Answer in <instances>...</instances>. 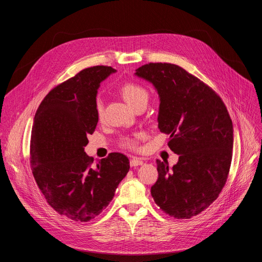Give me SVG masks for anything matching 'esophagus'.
<instances>
[{
    "mask_svg": "<svg viewBox=\"0 0 262 262\" xmlns=\"http://www.w3.org/2000/svg\"><path fill=\"white\" fill-rule=\"evenodd\" d=\"M129 163H130V167H138V166H141V164L143 163V161H142V159H140V158L134 157V158L130 159Z\"/></svg>",
    "mask_w": 262,
    "mask_h": 262,
    "instance_id": "1",
    "label": "esophagus"
}]
</instances>
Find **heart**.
I'll return each instance as SVG.
<instances>
[{
  "mask_svg": "<svg viewBox=\"0 0 262 262\" xmlns=\"http://www.w3.org/2000/svg\"><path fill=\"white\" fill-rule=\"evenodd\" d=\"M120 91L123 95V98L125 99V101L133 107L137 106L141 102H144V101L147 102V99H148L147 90L143 86L136 84V82H126V84L122 85V87L120 88ZM94 107H95L96 116L99 118H102L104 107H103V101L100 98L95 100ZM141 136L142 134H136L134 136L124 137L122 139V145L130 149H136L139 145V139L141 138Z\"/></svg>",
  "mask_w": 262,
  "mask_h": 262,
  "instance_id": "heart-1",
  "label": "heart"
}]
</instances>
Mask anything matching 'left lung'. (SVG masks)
I'll return each instance as SVG.
<instances>
[{
  "instance_id": "left-lung-1",
  "label": "left lung",
  "mask_w": 262,
  "mask_h": 262,
  "mask_svg": "<svg viewBox=\"0 0 262 262\" xmlns=\"http://www.w3.org/2000/svg\"><path fill=\"white\" fill-rule=\"evenodd\" d=\"M136 75L152 82L159 98L158 127L170 135L178 162L157 160L158 180L150 188L162 211L176 219L198 215L222 191L232 157V122L222 99L180 66L149 62Z\"/></svg>"
}]
</instances>
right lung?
<instances>
[{
    "label": "right lung",
    "mask_w": 262,
    "mask_h": 262,
    "mask_svg": "<svg viewBox=\"0 0 262 262\" xmlns=\"http://www.w3.org/2000/svg\"><path fill=\"white\" fill-rule=\"evenodd\" d=\"M114 72L107 66L84 69L53 88L34 119L30 158L35 181L54 210L77 222L99 215L129 170L121 153L94 166L84 150L99 121L94 105L100 82Z\"/></svg>",
    "instance_id": "right-lung-1"
}]
</instances>
